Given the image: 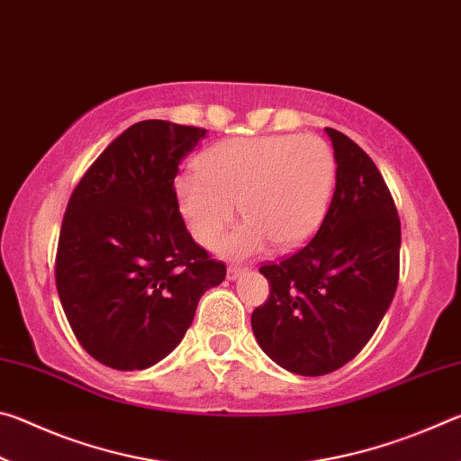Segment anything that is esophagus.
Masks as SVG:
<instances>
[{"label":"esophagus","instance_id":"obj_1","mask_svg":"<svg viewBox=\"0 0 461 461\" xmlns=\"http://www.w3.org/2000/svg\"><path fill=\"white\" fill-rule=\"evenodd\" d=\"M248 268H241V267H230L228 268V278L230 280H238L241 275H244Z\"/></svg>","mask_w":461,"mask_h":461}]
</instances>
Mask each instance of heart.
Listing matches in <instances>:
<instances>
[{"label": "heart", "mask_w": 461, "mask_h": 461, "mask_svg": "<svg viewBox=\"0 0 461 461\" xmlns=\"http://www.w3.org/2000/svg\"><path fill=\"white\" fill-rule=\"evenodd\" d=\"M335 154L317 136L276 134L217 142L199 158L197 173L175 181L178 209L199 244L213 248L236 217H246L223 240L230 258L294 248L321 225L335 189Z\"/></svg>", "instance_id": "b5f03b06"}]
</instances>
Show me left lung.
<instances>
[{"label": "left lung", "instance_id": "8db88e82", "mask_svg": "<svg viewBox=\"0 0 461 461\" xmlns=\"http://www.w3.org/2000/svg\"><path fill=\"white\" fill-rule=\"evenodd\" d=\"M325 131L338 165L330 209L305 248L260 268L270 296L252 313L264 354L301 376L360 354L399 285L401 220L384 178L354 140Z\"/></svg>", "mask_w": 461, "mask_h": 461}]
</instances>
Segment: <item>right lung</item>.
Wrapping results in <instances>:
<instances>
[{
  "label": "right lung",
  "instance_id": "add662e5",
  "mask_svg": "<svg viewBox=\"0 0 461 461\" xmlns=\"http://www.w3.org/2000/svg\"><path fill=\"white\" fill-rule=\"evenodd\" d=\"M207 130L146 120L93 162L68 199L57 291L73 333L97 362L144 370L181 343L225 264L209 258L178 212V165Z\"/></svg>",
  "mask_w": 461,
  "mask_h": 461
}]
</instances>
